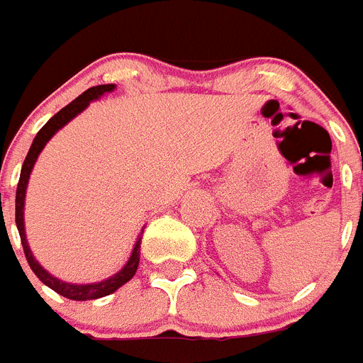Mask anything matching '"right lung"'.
<instances>
[{"label": "right lung", "mask_w": 363, "mask_h": 363, "mask_svg": "<svg viewBox=\"0 0 363 363\" xmlns=\"http://www.w3.org/2000/svg\"><path fill=\"white\" fill-rule=\"evenodd\" d=\"M111 90H114V84H99V86L88 88L86 92H83L79 97H75L69 105H66L62 111L57 112V114H55L53 118H51V120L48 121L40 130H38V135H36L35 140H33L31 149H29V153H27L26 160H23L20 181H18V188H16V227H18V233H20V240H21V245H23V252H26L27 262H29L33 273H35V275L38 277L45 286H50L51 290H55L57 294H60L62 297L72 301L99 299V297H105V295L116 291L120 286H123L125 282H129V280L135 277L136 269H138L140 242H142V238H138L135 249H133V255H130L129 262L125 264V267L118 273V275L103 280V282H97V284H68V282H62V280L51 277L50 273H48V271H45L44 267H42L35 258H33L31 249H29V245H27L26 228H23V201H26V188H27V182H29V175H31V169L33 166H35L36 158H38L40 151L44 149V145L48 144V140H50L51 136H53L55 133L62 127V125H66L72 118H75L79 112L84 111V108L90 105L92 99H97V97L103 96L105 92H111Z\"/></svg>", "instance_id": "right-lung-1"}]
</instances>
